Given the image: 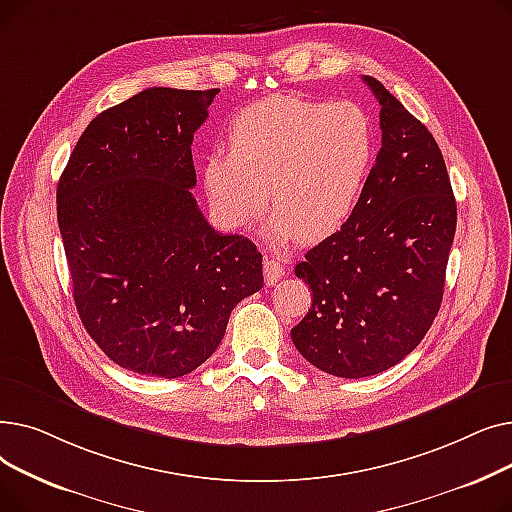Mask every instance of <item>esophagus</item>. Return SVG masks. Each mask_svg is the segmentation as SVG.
<instances>
[{
	"label": "esophagus",
	"instance_id": "1",
	"mask_svg": "<svg viewBox=\"0 0 512 512\" xmlns=\"http://www.w3.org/2000/svg\"><path fill=\"white\" fill-rule=\"evenodd\" d=\"M263 276H265V284H276L282 276H284V267L276 261V259H267L263 261Z\"/></svg>",
	"mask_w": 512,
	"mask_h": 512
}]
</instances>
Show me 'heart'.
Masks as SVG:
<instances>
[{"label": "heart", "instance_id": "1", "mask_svg": "<svg viewBox=\"0 0 512 512\" xmlns=\"http://www.w3.org/2000/svg\"><path fill=\"white\" fill-rule=\"evenodd\" d=\"M228 145L230 151L207 155L203 166L205 191L222 224L247 228L270 201L267 236L315 242L355 213L375 164L378 132L359 103L272 95L230 122Z\"/></svg>", "mask_w": 512, "mask_h": 512}]
</instances>
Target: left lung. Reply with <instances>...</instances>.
I'll return each instance as SVG.
<instances>
[{"mask_svg": "<svg viewBox=\"0 0 512 512\" xmlns=\"http://www.w3.org/2000/svg\"><path fill=\"white\" fill-rule=\"evenodd\" d=\"M382 149L355 213L294 267L313 290L292 328L297 351L336 378H367L405 359L440 311L456 201L436 139L380 80Z\"/></svg>", "mask_w": 512, "mask_h": 512, "instance_id": "1", "label": "left lung"}]
</instances>
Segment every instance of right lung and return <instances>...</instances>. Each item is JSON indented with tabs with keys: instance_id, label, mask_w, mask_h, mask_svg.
I'll list each match as a JSON object with an SVG mask.
<instances>
[{
	"instance_id": "add662e5",
	"label": "right lung",
	"mask_w": 512,
	"mask_h": 512,
	"mask_svg": "<svg viewBox=\"0 0 512 512\" xmlns=\"http://www.w3.org/2000/svg\"><path fill=\"white\" fill-rule=\"evenodd\" d=\"M220 89L153 87L101 112L58 182L74 303L116 365L180 378L220 346L263 286L261 253L209 226L191 188L193 137Z\"/></svg>"
}]
</instances>
